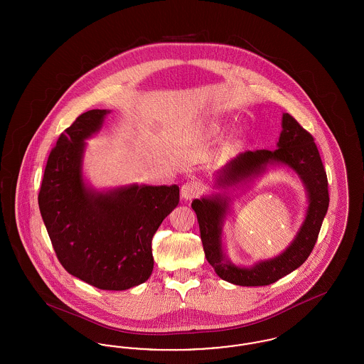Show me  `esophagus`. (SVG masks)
Segmentation results:
<instances>
[{
    "label": "esophagus",
    "mask_w": 364,
    "mask_h": 364,
    "mask_svg": "<svg viewBox=\"0 0 364 364\" xmlns=\"http://www.w3.org/2000/svg\"><path fill=\"white\" fill-rule=\"evenodd\" d=\"M199 191H200V187H199L198 183L188 181V183H186V184L181 187V198H183L184 200H191V199H193L195 196H198Z\"/></svg>",
    "instance_id": "34e87169"
}]
</instances>
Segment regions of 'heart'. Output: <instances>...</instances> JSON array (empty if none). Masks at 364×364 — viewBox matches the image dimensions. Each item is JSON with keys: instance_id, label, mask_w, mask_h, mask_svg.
<instances>
[{"instance_id": "b5f03b06", "label": "heart", "mask_w": 364, "mask_h": 364, "mask_svg": "<svg viewBox=\"0 0 364 364\" xmlns=\"http://www.w3.org/2000/svg\"><path fill=\"white\" fill-rule=\"evenodd\" d=\"M224 122L221 120H211L206 124L205 129H203V136L206 138H213V136H217L218 134L223 132L224 129Z\"/></svg>"}]
</instances>
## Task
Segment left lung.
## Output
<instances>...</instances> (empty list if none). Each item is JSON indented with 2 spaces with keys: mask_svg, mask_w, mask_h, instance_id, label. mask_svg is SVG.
Instances as JSON below:
<instances>
[{
  "mask_svg": "<svg viewBox=\"0 0 364 364\" xmlns=\"http://www.w3.org/2000/svg\"><path fill=\"white\" fill-rule=\"evenodd\" d=\"M281 127L276 150L245 151L233 158L214 174L215 188L223 191L203 195L191 205L198 217L206 259L218 277L235 285H270L300 267L310 257L328 213V177L311 134L288 113L282 114ZM276 166L291 168L302 180L309 199L305 221L294 240L277 257L252 267L235 265L225 257L222 242L230 192L239 185L249 186L255 178Z\"/></svg>",
  "mask_w": 364,
  "mask_h": 364,
  "instance_id": "1",
  "label": "left lung"
}]
</instances>
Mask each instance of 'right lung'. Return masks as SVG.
Masks as SVG:
<instances>
[{"mask_svg":"<svg viewBox=\"0 0 364 364\" xmlns=\"http://www.w3.org/2000/svg\"><path fill=\"white\" fill-rule=\"evenodd\" d=\"M110 113L80 114L57 140L38 195L42 220L64 269L104 291H125L151 276V240L180 200L178 186L129 184L95 190L83 177L86 140Z\"/></svg>","mask_w":364,"mask_h":364,"instance_id":"right-lung-1","label":"right lung"}]
</instances>
